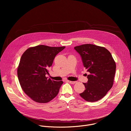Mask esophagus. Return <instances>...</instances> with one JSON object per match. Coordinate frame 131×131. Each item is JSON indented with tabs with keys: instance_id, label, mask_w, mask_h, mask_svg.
I'll return each mask as SVG.
<instances>
[{
	"instance_id": "1",
	"label": "esophagus",
	"mask_w": 131,
	"mask_h": 131,
	"mask_svg": "<svg viewBox=\"0 0 131 131\" xmlns=\"http://www.w3.org/2000/svg\"><path fill=\"white\" fill-rule=\"evenodd\" d=\"M67 81L71 84H74L77 82V81H69V80H67Z\"/></svg>"
}]
</instances>
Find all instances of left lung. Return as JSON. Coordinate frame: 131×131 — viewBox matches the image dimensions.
Wrapping results in <instances>:
<instances>
[{"mask_svg":"<svg viewBox=\"0 0 131 131\" xmlns=\"http://www.w3.org/2000/svg\"><path fill=\"white\" fill-rule=\"evenodd\" d=\"M74 49L80 55L84 67L90 73L87 76L88 82L83 83L85 90L80 95L87 102L99 101L113 85L116 63L104 47L85 44Z\"/></svg>","mask_w":131,"mask_h":131,"instance_id":"left-lung-1","label":"left lung"}]
</instances>
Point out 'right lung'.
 Instances as JSON below:
<instances>
[{
    "mask_svg": "<svg viewBox=\"0 0 131 131\" xmlns=\"http://www.w3.org/2000/svg\"><path fill=\"white\" fill-rule=\"evenodd\" d=\"M65 48L39 45L27 49L22 55L18 79L23 91L34 101L47 103L58 94L63 82L51 80L46 74L55 56Z\"/></svg>",
    "mask_w": 131,
    "mask_h": 131,
    "instance_id": "obj_1",
    "label": "right lung"
}]
</instances>
